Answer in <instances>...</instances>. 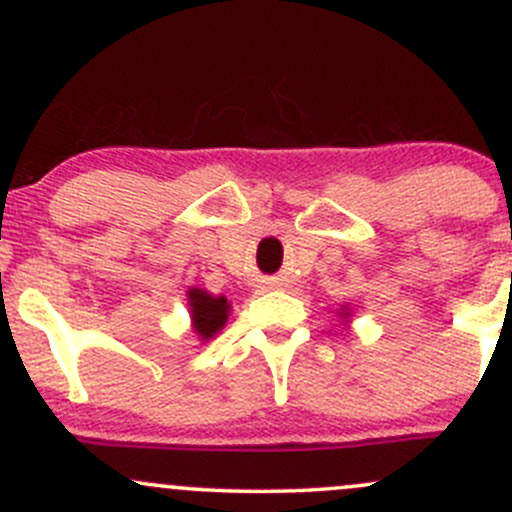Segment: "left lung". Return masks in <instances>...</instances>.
<instances>
[{"instance_id":"obj_1","label":"left lung","mask_w":512,"mask_h":512,"mask_svg":"<svg viewBox=\"0 0 512 512\" xmlns=\"http://www.w3.org/2000/svg\"><path fill=\"white\" fill-rule=\"evenodd\" d=\"M337 315H342L344 325H346V322L351 320V317H354V315H351V308H349V305H342V310H337Z\"/></svg>"}]
</instances>
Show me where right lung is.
<instances>
[{
    "label": "right lung",
    "instance_id": "add662e5",
    "mask_svg": "<svg viewBox=\"0 0 512 512\" xmlns=\"http://www.w3.org/2000/svg\"><path fill=\"white\" fill-rule=\"evenodd\" d=\"M187 305H190V327L202 344L214 339L231 315V303L226 296H214L199 286H190Z\"/></svg>",
    "mask_w": 512,
    "mask_h": 512
}]
</instances>
